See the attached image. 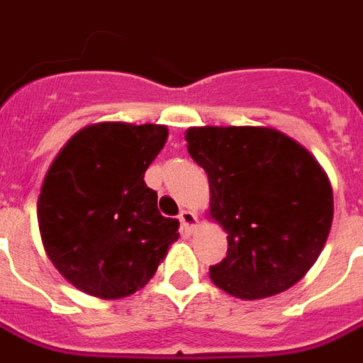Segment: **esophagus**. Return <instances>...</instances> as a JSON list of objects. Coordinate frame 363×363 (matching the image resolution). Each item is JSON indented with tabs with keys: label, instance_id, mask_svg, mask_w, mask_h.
Masks as SVG:
<instances>
[{
	"label": "esophagus",
	"instance_id": "34e87169",
	"mask_svg": "<svg viewBox=\"0 0 363 363\" xmlns=\"http://www.w3.org/2000/svg\"><path fill=\"white\" fill-rule=\"evenodd\" d=\"M179 221H182V228H184L186 232H191V230L198 225V216H196V211L182 210L179 211Z\"/></svg>",
	"mask_w": 363,
	"mask_h": 363
}]
</instances>
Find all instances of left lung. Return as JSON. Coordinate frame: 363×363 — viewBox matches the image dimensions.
<instances>
[{
    "mask_svg": "<svg viewBox=\"0 0 363 363\" xmlns=\"http://www.w3.org/2000/svg\"><path fill=\"white\" fill-rule=\"evenodd\" d=\"M187 152L210 182V216L228 232L211 281L244 300L286 291L322 254L334 220L312 153L269 128H191Z\"/></svg>",
    "mask_w": 363,
    "mask_h": 363,
    "instance_id": "left-lung-1",
    "label": "left lung"
}]
</instances>
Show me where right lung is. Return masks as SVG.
I'll use <instances>...</instances> for the list:
<instances>
[{
	"label": "right lung",
	"mask_w": 363,
	"mask_h": 363,
	"mask_svg": "<svg viewBox=\"0 0 363 363\" xmlns=\"http://www.w3.org/2000/svg\"><path fill=\"white\" fill-rule=\"evenodd\" d=\"M167 140L164 125L97 123L53 160L38 201L43 247L57 272L89 296H130L179 238L143 176Z\"/></svg>",
	"instance_id": "obj_1"
}]
</instances>
